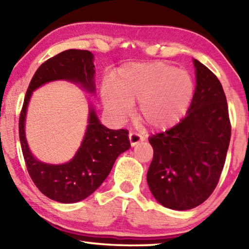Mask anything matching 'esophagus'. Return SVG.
<instances>
[{
	"label": "esophagus",
	"instance_id": "34e87169",
	"mask_svg": "<svg viewBox=\"0 0 249 249\" xmlns=\"http://www.w3.org/2000/svg\"><path fill=\"white\" fill-rule=\"evenodd\" d=\"M144 141V138H142V135H140L138 133H129V142H130V145L132 146H136L137 144H140L141 142Z\"/></svg>",
	"mask_w": 249,
	"mask_h": 249
}]
</instances>
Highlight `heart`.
I'll return each instance as SVG.
<instances>
[{"label":"heart","instance_id":"obj_1","mask_svg":"<svg viewBox=\"0 0 249 249\" xmlns=\"http://www.w3.org/2000/svg\"><path fill=\"white\" fill-rule=\"evenodd\" d=\"M195 95L190 74L165 62H130L104 83L102 102L117 122H124L138 101V117L155 130L171 127L182 119Z\"/></svg>","mask_w":249,"mask_h":249}]
</instances>
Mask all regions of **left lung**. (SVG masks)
Listing matches in <instances>:
<instances>
[{
    "mask_svg": "<svg viewBox=\"0 0 249 249\" xmlns=\"http://www.w3.org/2000/svg\"><path fill=\"white\" fill-rule=\"evenodd\" d=\"M196 87L180 123L148 138L154 157L147 182L156 200L168 209L196 208L217 185L231 140L226 96L220 80L193 59Z\"/></svg>",
    "mask_w": 249,
    "mask_h": 249,
    "instance_id": "obj_1",
    "label": "left lung"
}]
</instances>
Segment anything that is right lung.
Segmentation results:
<instances>
[{"instance_id": "1", "label": "right lung", "mask_w": 249, "mask_h": 249, "mask_svg": "<svg viewBox=\"0 0 249 249\" xmlns=\"http://www.w3.org/2000/svg\"><path fill=\"white\" fill-rule=\"evenodd\" d=\"M94 73L93 54L89 50L69 49L56 54L34 74L19 115V141L28 174L43 195L60 203L82 201L103 183L116 158L130 147L128 130L105 127L93 107H90L86 135L74 157L61 165L41 162L29 150L25 136L29 99L33 91L54 80L79 83L88 92L94 93Z\"/></svg>"}]
</instances>
